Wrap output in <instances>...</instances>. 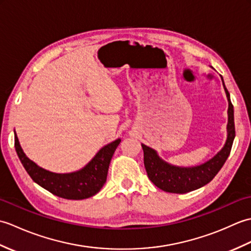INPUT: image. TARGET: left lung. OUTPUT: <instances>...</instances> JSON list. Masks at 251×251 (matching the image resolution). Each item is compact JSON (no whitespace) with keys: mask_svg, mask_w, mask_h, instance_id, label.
I'll use <instances>...</instances> for the list:
<instances>
[{"mask_svg":"<svg viewBox=\"0 0 251 251\" xmlns=\"http://www.w3.org/2000/svg\"><path fill=\"white\" fill-rule=\"evenodd\" d=\"M225 89L228 100L227 140L222 150L210 161L201 166L191 168L175 167L159 158L153 149L141 145L143 149V162H145L148 177L157 188L169 193H188L209 183L225 165L226 158L230 155L234 138H235L233 104L226 86Z\"/></svg>","mask_w":251,"mask_h":251,"instance_id":"8db88e82","label":"left lung"}]
</instances>
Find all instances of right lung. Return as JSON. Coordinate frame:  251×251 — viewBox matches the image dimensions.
Listing matches in <instances>:
<instances>
[{
  "label": "right lung",
  "instance_id": "add662e5",
  "mask_svg": "<svg viewBox=\"0 0 251 251\" xmlns=\"http://www.w3.org/2000/svg\"><path fill=\"white\" fill-rule=\"evenodd\" d=\"M117 139L103 147L83 169L71 174H55L37 166L25 156L15 132V148L21 164L35 183L66 200H84L97 194L105 183L109 165L120 145Z\"/></svg>",
  "mask_w": 251,
  "mask_h": 251
}]
</instances>
